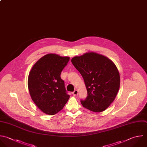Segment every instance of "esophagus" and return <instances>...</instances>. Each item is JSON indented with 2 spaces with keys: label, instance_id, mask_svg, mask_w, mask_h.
<instances>
[{
  "label": "esophagus",
  "instance_id": "esophagus-1",
  "mask_svg": "<svg viewBox=\"0 0 147 147\" xmlns=\"http://www.w3.org/2000/svg\"><path fill=\"white\" fill-rule=\"evenodd\" d=\"M72 94L74 96H76L78 94V91L77 90H75L73 92H72Z\"/></svg>",
  "mask_w": 147,
  "mask_h": 147
}]
</instances>
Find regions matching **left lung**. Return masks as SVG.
I'll list each match as a JSON object with an SVG mask.
<instances>
[{"label": "left lung", "mask_w": 147, "mask_h": 147, "mask_svg": "<svg viewBox=\"0 0 147 147\" xmlns=\"http://www.w3.org/2000/svg\"><path fill=\"white\" fill-rule=\"evenodd\" d=\"M71 62L82 76L87 96L81 100L83 106L90 111H105L114 100L120 86V76L115 64L108 57L88 52L75 56Z\"/></svg>", "instance_id": "left-lung-1"}]
</instances>
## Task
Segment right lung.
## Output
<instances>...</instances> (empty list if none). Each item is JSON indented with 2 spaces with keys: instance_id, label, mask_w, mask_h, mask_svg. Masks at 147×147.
I'll return each mask as SVG.
<instances>
[{
  "instance_id": "right-lung-1",
  "label": "right lung",
  "mask_w": 147,
  "mask_h": 147,
  "mask_svg": "<svg viewBox=\"0 0 147 147\" xmlns=\"http://www.w3.org/2000/svg\"><path fill=\"white\" fill-rule=\"evenodd\" d=\"M69 60V57L49 53L40 59L29 72L28 85L30 96L47 114L57 113L69 98L60 77Z\"/></svg>"
}]
</instances>
